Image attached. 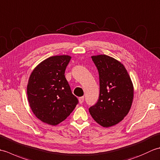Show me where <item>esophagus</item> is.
<instances>
[{
	"mask_svg": "<svg viewBox=\"0 0 160 160\" xmlns=\"http://www.w3.org/2000/svg\"><path fill=\"white\" fill-rule=\"evenodd\" d=\"M83 102H84V97L82 96V97L79 98V102H80V104H82Z\"/></svg>",
	"mask_w": 160,
	"mask_h": 160,
	"instance_id": "esophagus-1",
	"label": "esophagus"
}]
</instances>
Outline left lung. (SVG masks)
Returning a JSON list of instances; mask_svg holds the SVG:
<instances>
[{
  "instance_id": "obj_1",
  "label": "left lung",
  "mask_w": 160,
  "mask_h": 160,
  "mask_svg": "<svg viewBox=\"0 0 160 160\" xmlns=\"http://www.w3.org/2000/svg\"><path fill=\"white\" fill-rule=\"evenodd\" d=\"M100 78V96L89 108L93 120L103 127L118 124L128 113L133 100L134 88L124 64L107 55L91 56Z\"/></svg>"
}]
</instances>
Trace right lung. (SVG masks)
I'll use <instances>...</instances> for the list:
<instances>
[{"label":"right lung","mask_w":160,"mask_h":160,"mask_svg":"<svg viewBox=\"0 0 160 160\" xmlns=\"http://www.w3.org/2000/svg\"><path fill=\"white\" fill-rule=\"evenodd\" d=\"M71 57H49L37 65L30 75L27 94L32 112L45 123L56 126L69 116L78 102L64 76Z\"/></svg>","instance_id":"add662e5"}]
</instances>
